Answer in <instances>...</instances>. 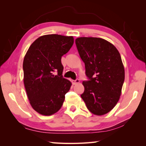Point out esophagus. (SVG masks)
Wrapping results in <instances>:
<instances>
[{"label":"esophagus","instance_id":"esophagus-1","mask_svg":"<svg viewBox=\"0 0 146 146\" xmlns=\"http://www.w3.org/2000/svg\"><path fill=\"white\" fill-rule=\"evenodd\" d=\"M79 82H80V80H79V79H76L75 80H73V84H78Z\"/></svg>","mask_w":146,"mask_h":146}]
</instances>
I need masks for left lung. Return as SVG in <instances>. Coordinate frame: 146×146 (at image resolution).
Instances as JSON below:
<instances>
[{
  "label": "left lung",
  "instance_id": "1",
  "mask_svg": "<svg viewBox=\"0 0 146 146\" xmlns=\"http://www.w3.org/2000/svg\"><path fill=\"white\" fill-rule=\"evenodd\" d=\"M75 43L90 78L82 82L84 92L81 97L91 113L105 115L116 106L122 93L125 71L120 53L101 38L79 37Z\"/></svg>",
  "mask_w": 146,
  "mask_h": 146
}]
</instances>
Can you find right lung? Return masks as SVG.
<instances>
[{"instance_id":"right-lung-1","label":"right lung","mask_w":146,"mask_h":146,"mask_svg":"<svg viewBox=\"0 0 146 146\" xmlns=\"http://www.w3.org/2000/svg\"><path fill=\"white\" fill-rule=\"evenodd\" d=\"M73 43L72 36L46 35L31 44L24 56V86L31 107L39 114H55L63 104L71 82L62 75L61 58ZM55 71L57 76L53 75Z\"/></svg>"}]
</instances>
